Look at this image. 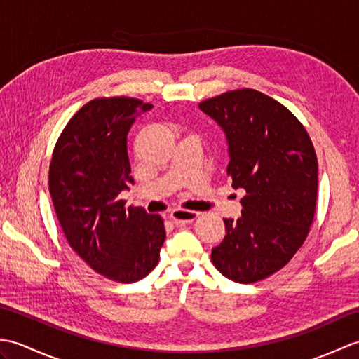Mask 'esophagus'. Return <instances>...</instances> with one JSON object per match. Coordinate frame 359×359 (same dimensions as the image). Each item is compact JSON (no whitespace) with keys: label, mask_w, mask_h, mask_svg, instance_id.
<instances>
[{"label":"esophagus","mask_w":359,"mask_h":359,"mask_svg":"<svg viewBox=\"0 0 359 359\" xmlns=\"http://www.w3.org/2000/svg\"><path fill=\"white\" fill-rule=\"evenodd\" d=\"M199 212L188 211V210H174L170 212V219L174 224H189L197 219Z\"/></svg>","instance_id":"obj_1"}]
</instances>
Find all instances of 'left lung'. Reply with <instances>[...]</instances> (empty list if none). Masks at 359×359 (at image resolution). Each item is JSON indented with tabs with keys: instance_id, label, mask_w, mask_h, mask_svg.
I'll use <instances>...</instances> for the list:
<instances>
[{
	"instance_id": "obj_1",
	"label": "left lung",
	"mask_w": 359,
	"mask_h": 359,
	"mask_svg": "<svg viewBox=\"0 0 359 359\" xmlns=\"http://www.w3.org/2000/svg\"><path fill=\"white\" fill-rule=\"evenodd\" d=\"M201 111L222 128L226 172L245 189L242 216L224 219L211 261L225 278L253 284L288 264L306 241L318 196V160L306 128L284 104L255 89L208 98Z\"/></svg>"
}]
</instances>
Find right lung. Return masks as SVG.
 <instances>
[{"instance_id":"right-lung-1","label":"right lung","mask_w":359,"mask_h":359,"mask_svg":"<svg viewBox=\"0 0 359 359\" xmlns=\"http://www.w3.org/2000/svg\"><path fill=\"white\" fill-rule=\"evenodd\" d=\"M152 108L137 98H95L69 120L49 166V191L72 250L90 269L135 282L154 269L165 242L163 220L118 199L134 185L128 133Z\"/></svg>"}]
</instances>
